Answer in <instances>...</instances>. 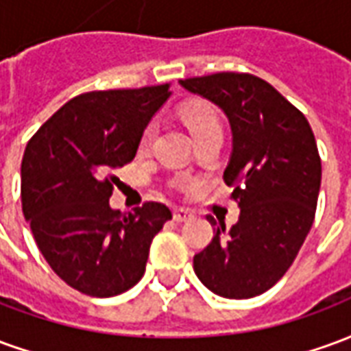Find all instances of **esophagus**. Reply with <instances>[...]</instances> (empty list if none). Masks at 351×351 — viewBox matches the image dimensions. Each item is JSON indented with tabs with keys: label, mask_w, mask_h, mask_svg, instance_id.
Here are the masks:
<instances>
[{
	"label": "esophagus",
	"mask_w": 351,
	"mask_h": 351,
	"mask_svg": "<svg viewBox=\"0 0 351 351\" xmlns=\"http://www.w3.org/2000/svg\"><path fill=\"white\" fill-rule=\"evenodd\" d=\"M173 218L176 221H188L193 218V214L188 210V208H175V213H173Z\"/></svg>",
	"instance_id": "34e87169"
}]
</instances>
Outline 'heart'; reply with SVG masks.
<instances>
[{"mask_svg": "<svg viewBox=\"0 0 351 351\" xmlns=\"http://www.w3.org/2000/svg\"><path fill=\"white\" fill-rule=\"evenodd\" d=\"M180 118H182L184 125L190 130L191 137L201 138L208 135V133H214V131H221V123L218 114L214 112V108L206 103H188L180 108ZM152 138H154V130L150 125H146L141 137H138V145H137V152L141 156H145L150 146H152ZM186 180L184 178H178L176 184H184Z\"/></svg>", "mask_w": 351, "mask_h": 351, "instance_id": "b5f03b06", "label": "heart"}]
</instances>
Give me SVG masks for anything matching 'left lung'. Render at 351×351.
Listing matches in <instances>:
<instances>
[{
    "mask_svg": "<svg viewBox=\"0 0 351 351\" xmlns=\"http://www.w3.org/2000/svg\"><path fill=\"white\" fill-rule=\"evenodd\" d=\"M226 112L233 152L223 180L241 206L239 221H208L213 241L195 254L193 271L213 293L250 299L291 267L308 235L322 184V160L308 120L267 80L248 73H214L180 80Z\"/></svg>",
    "mask_w": 351,
    "mask_h": 351,
    "instance_id": "left-lung-1",
    "label": "left lung"
}]
</instances>
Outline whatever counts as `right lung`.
<instances>
[{
	"mask_svg": "<svg viewBox=\"0 0 351 351\" xmlns=\"http://www.w3.org/2000/svg\"><path fill=\"white\" fill-rule=\"evenodd\" d=\"M171 95L169 84L80 93L29 138L22 158V213L65 284L114 297L143 278L152 239L173 218L161 203L123 214L108 205L116 171Z\"/></svg>",
	"mask_w": 351,
	"mask_h": 351,
	"instance_id": "add662e5",
	"label": "right lung"
}]
</instances>
